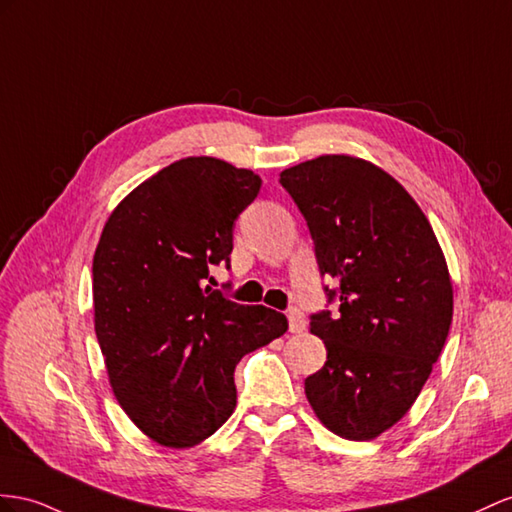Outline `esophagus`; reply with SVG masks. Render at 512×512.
I'll return each mask as SVG.
<instances>
[{
	"instance_id": "1",
	"label": "esophagus",
	"mask_w": 512,
	"mask_h": 512,
	"mask_svg": "<svg viewBox=\"0 0 512 512\" xmlns=\"http://www.w3.org/2000/svg\"><path fill=\"white\" fill-rule=\"evenodd\" d=\"M287 320H290V331H292V333H300V331H305L307 320H305V313L300 311V309L292 307L290 311H287Z\"/></svg>"
}]
</instances>
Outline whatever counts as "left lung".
I'll return each instance as SVG.
<instances>
[{"mask_svg":"<svg viewBox=\"0 0 512 512\" xmlns=\"http://www.w3.org/2000/svg\"><path fill=\"white\" fill-rule=\"evenodd\" d=\"M305 216L324 287L339 313L311 316L326 363L305 378L320 422L368 441L411 409L452 324V283L428 218L400 183L350 155H320L281 173Z\"/></svg>","mask_w":512,"mask_h":512,"instance_id":"obj_1","label":"left lung"}]
</instances>
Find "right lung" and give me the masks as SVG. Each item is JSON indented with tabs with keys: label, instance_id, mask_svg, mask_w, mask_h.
<instances>
[{
	"label": "right lung",
	"instance_id": "obj_1",
	"mask_svg": "<svg viewBox=\"0 0 512 512\" xmlns=\"http://www.w3.org/2000/svg\"><path fill=\"white\" fill-rule=\"evenodd\" d=\"M261 179L186 157L129 192L93 259L95 333L114 396L144 435L192 448L227 422L238 361L287 331L283 313L201 287L233 251V227Z\"/></svg>",
	"mask_w": 512,
	"mask_h": 512
}]
</instances>
